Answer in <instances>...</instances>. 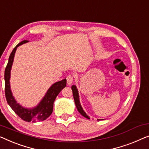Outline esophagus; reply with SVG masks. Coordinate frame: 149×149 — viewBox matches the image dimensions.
Returning <instances> with one entry per match:
<instances>
[{
    "instance_id": "obj_1",
    "label": "esophagus",
    "mask_w": 149,
    "mask_h": 149,
    "mask_svg": "<svg viewBox=\"0 0 149 149\" xmlns=\"http://www.w3.org/2000/svg\"><path fill=\"white\" fill-rule=\"evenodd\" d=\"M66 79H67V84L68 86L72 85L73 81H74V75H69L66 77Z\"/></svg>"
}]
</instances>
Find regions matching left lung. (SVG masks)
Wrapping results in <instances>:
<instances>
[{
    "instance_id": "8db88e82",
    "label": "left lung",
    "mask_w": 149,
    "mask_h": 149,
    "mask_svg": "<svg viewBox=\"0 0 149 149\" xmlns=\"http://www.w3.org/2000/svg\"><path fill=\"white\" fill-rule=\"evenodd\" d=\"M72 92H73V96H74V101H75V106H76L77 110L78 112L80 113V114L82 115V116H84L86 118L90 119V117H89L86 113L84 112L83 108H82L80 102H79V94H78V91H77V89L75 86H72ZM97 120H100L97 119Z\"/></svg>"
}]
</instances>
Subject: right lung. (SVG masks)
<instances>
[{"instance_id": "obj_1", "label": "right lung", "mask_w": 149, "mask_h": 149, "mask_svg": "<svg viewBox=\"0 0 149 149\" xmlns=\"http://www.w3.org/2000/svg\"><path fill=\"white\" fill-rule=\"evenodd\" d=\"M27 42H29L27 40H24V41H21L13 49V52L10 53L7 65H6L5 71H4V81H5L4 91H5V96L7 103L18 116L26 122L36 123V122L45 120L52 114L53 112V102H54L55 98H56L57 95L59 94V92L66 86V79L53 84L49 88L42 100L35 108H25L21 106L19 103H17L13 97L12 92L10 90V70L11 68H12L13 60H14L15 53L16 52L17 48L19 46L21 45L22 44L26 43Z\"/></svg>"}]
</instances>
